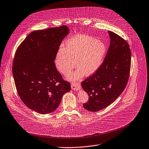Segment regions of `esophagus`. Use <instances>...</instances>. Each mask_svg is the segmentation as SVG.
<instances>
[{
    "label": "esophagus",
    "instance_id": "1",
    "mask_svg": "<svg viewBox=\"0 0 149 149\" xmlns=\"http://www.w3.org/2000/svg\"><path fill=\"white\" fill-rule=\"evenodd\" d=\"M71 88L73 90H79L81 88V86L79 83H73L71 84Z\"/></svg>",
    "mask_w": 149,
    "mask_h": 149
}]
</instances>
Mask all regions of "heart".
I'll return each mask as SVG.
<instances>
[{
    "instance_id": "obj_1",
    "label": "heart",
    "mask_w": 149,
    "mask_h": 149,
    "mask_svg": "<svg viewBox=\"0 0 149 149\" xmlns=\"http://www.w3.org/2000/svg\"><path fill=\"white\" fill-rule=\"evenodd\" d=\"M106 53L104 42L95 38L77 36L58 52L55 58V65L58 70L68 74L77 66L79 68L68 77L71 80L81 78L84 74L90 76L94 74L101 65Z\"/></svg>"
}]
</instances>
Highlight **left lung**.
<instances>
[{
    "label": "left lung",
    "mask_w": 149,
    "mask_h": 149,
    "mask_svg": "<svg viewBox=\"0 0 149 149\" xmlns=\"http://www.w3.org/2000/svg\"><path fill=\"white\" fill-rule=\"evenodd\" d=\"M110 45L99 69L82 81L89 99L83 107L88 111H100L112 104L126 86L130 70L131 52L128 43L108 31Z\"/></svg>",
    "instance_id": "obj_1"
}]
</instances>
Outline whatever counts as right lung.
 <instances>
[{
  "mask_svg": "<svg viewBox=\"0 0 149 149\" xmlns=\"http://www.w3.org/2000/svg\"><path fill=\"white\" fill-rule=\"evenodd\" d=\"M69 33L66 26L31 33L18 47L13 75L22 101L41 114L54 111L70 84L63 80L54 61L59 46Z\"/></svg>",
  "mask_w": 149,
  "mask_h": 149,
  "instance_id": "add662e5",
  "label": "right lung"
}]
</instances>
